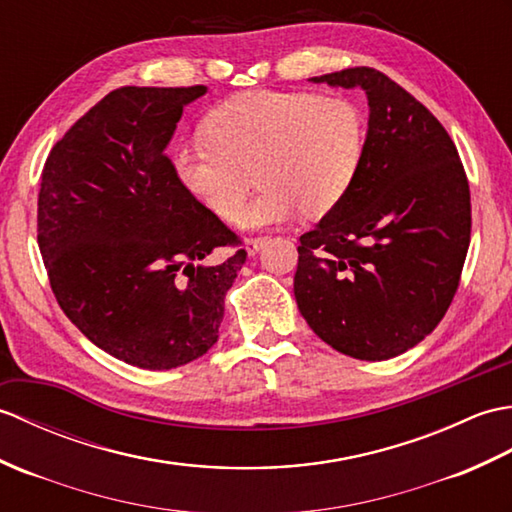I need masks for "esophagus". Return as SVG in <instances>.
<instances>
[{
  "label": "esophagus",
  "instance_id": "esophagus-1",
  "mask_svg": "<svg viewBox=\"0 0 512 512\" xmlns=\"http://www.w3.org/2000/svg\"><path fill=\"white\" fill-rule=\"evenodd\" d=\"M265 243H267V238H263V236L247 238V241H245V252H247L249 256H254V254H258V249L263 247Z\"/></svg>",
  "mask_w": 512,
  "mask_h": 512
}]
</instances>
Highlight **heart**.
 <instances>
[{
  "instance_id": "b5f03b06",
  "label": "heart",
  "mask_w": 512,
  "mask_h": 512,
  "mask_svg": "<svg viewBox=\"0 0 512 512\" xmlns=\"http://www.w3.org/2000/svg\"><path fill=\"white\" fill-rule=\"evenodd\" d=\"M210 140L179 144L170 168L188 195L232 217L257 170L264 186L234 215L243 230L333 212L355 184L366 122L355 102L313 92L254 89L221 102L206 120Z\"/></svg>"
}]
</instances>
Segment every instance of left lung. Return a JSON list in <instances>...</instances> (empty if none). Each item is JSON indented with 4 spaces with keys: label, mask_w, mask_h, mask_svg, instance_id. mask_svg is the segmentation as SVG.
Returning a JSON list of instances; mask_svg holds the SVG:
<instances>
[{
    "label": "left lung",
    "mask_w": 512,
    "mask_h": 512,
    "mask_svg": "<svg viewBox=\"0 0 512 512\" xmlns=\"http://www.w3.org/2000/svg\"><path fill=\"white\" fill-rule=\"evenodd\" d=\"M363 89L370 118L355 184L300 236L295 302L313 333L363 361H383L434 331L460 285L471 192L445 127L372 67L313 76Z\"/></svg>",
    "instance_id": "left-lung-1"
}]
</instances>
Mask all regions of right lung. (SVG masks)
Returning a JSON list of instances; mask_svg holds the SVG:
<instances>
[{
	"mask_svg": "<svg viewBox=\"0 0 512 512\" xmlns=\"http://www.w3.org/2000/svg\"><path fill=\"white\" fill-rule=\"evenodd\" d=\"M195 87H120L54 144L41 173L37 241L63 313L89 342L144 370L217 344L225 293L247 252L179 186L166 146ZM223 246L235 252L212 264Z\"/></svg>",
	"mask_w": 512,
	"mask_h": 512,
	"instance_id": "1",
	"label": "right lung"
}]
</instances>
